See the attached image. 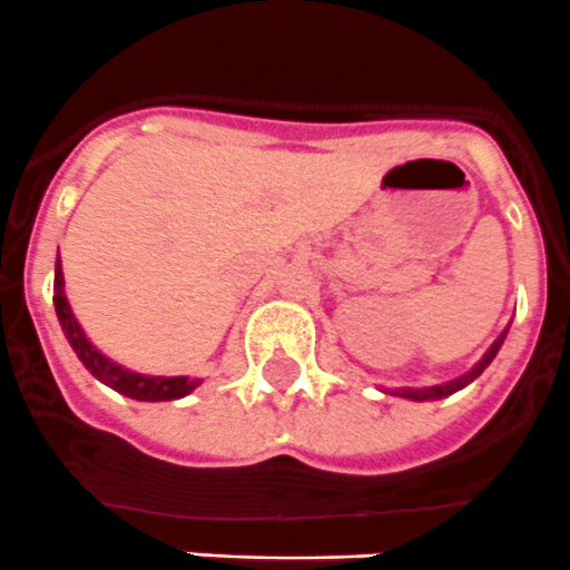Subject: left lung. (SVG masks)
Segmentation results:
<instances>
[{
    "label": "left lung",
    "instance_id": "8db88e82",
    "mask_svg": "<svg viewBox=\"0 0 570 570\" xmlns=\"http://www.w3.org/2000/svg\"><path fill=\"white\" fill-rule=\"evenodd\" d=\"M507 330H510V326H507ZM507 330L501 332L499 337H495V341H493V346H490L488 352H484V357L479 360V363L474 365V368L469 371V374L458 376V380L446 382V385H435V387H421V391H410V387H402V391H393V393H396V396H404V399H413V402H426V399H443V396H452V393H458L460 387L471 385V382H474L476 376L482 374V371L488 368L490 363H493V357H495V354H499L501 343H504V337H507Z\"/></svg>",
    "mask_w": 570,
    "mask_h": 570
}]
</instances>
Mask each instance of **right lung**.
Returning a JSON list of instances; mask_svg holds the SVG:
<instances>
[{
  "mask_svg": "<svg viewBox=\"0 0 570 570\" xmlns=\"http://www.w3.org/2000/svg\"><path fill=\"white\" fill-rule=\"evenodd\" d=\"M55 309H58V321L66 332V341L71 343V348L77 352V357L82 360L88 371L99 382H105L107 387L118 391L121 396L138 399V402H174V399H183L199 385L202 380H190V376H146L138 371H129L124 365L112 363L110 357L99 352L91 341L86 337L82 326L77 324L75 313L69 307V298L63 293V268L60 261L55 263Z\"/></svg>",
  "mask_w": 570,
  "mask_h": 570,
  "instance_id": "1",
  "label": "right lung"
}]
</instances>
